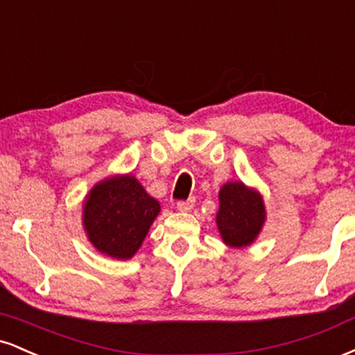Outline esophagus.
Returning a JSON list of instances; mask_svg holds the SVG:
<instances>
[{
    "instance_id": "34e87169",
    "label": "esophagus",
    "mask_w": 355,
    "mask_h": 355,
    "mask_svg": "<svg viewBox=\"0 0 355 355\" xmlns=\"http://www.w3.org/2000/svg\"><path fill=\"white\" fill-rule=\"evenodd\" d=\"M193 207H195V198L178 200L177 202V210H180V211H190Z\"/></svg>"
}]
</instances>
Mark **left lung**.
I'll use <instances>...</instances> for the list:
<instances>
[{
    "mask_svg": "<svg viewBox=\"0 0 355 355\" xmlns=\"http://www.w3.org/2000/svg\"><path fill=\"white\" fill-rule=\"evenodd\" d=\"M264 221L261 196L248 190L241 182L226 183L220 191L216 225L228 246L243 248L253 243Z\"/></svg>",
    "mask_w": 355,
    "mask_h": 355,
    "instance_id": "8db88e82",
    "label": "left lung"
}]
</instances>
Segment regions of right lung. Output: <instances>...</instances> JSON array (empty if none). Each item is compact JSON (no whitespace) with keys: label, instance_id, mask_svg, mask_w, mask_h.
Returning a JSON list of instances; mask_svg holds the SVG:
<instances>
[{"label":"right lung","instance_id":"1","mask_svg":"<svg viewBox=\"0 0 355 355\" xmlns=\"http://www.w3.org/2000/svg\"><path fill=\"white\" fill-rule=\"evenodd\" d=\"M160 205L132 175L96 185L84 205V226L101 253L129 259L147 236Z\"/></svg>","mask_w":355,"mask_h":355}]
</instances>
